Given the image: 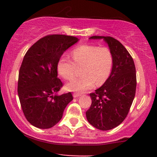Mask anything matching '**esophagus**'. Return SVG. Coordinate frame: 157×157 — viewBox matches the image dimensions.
<instances>
[{"label":"esophagus","mask_w":157,"mask_h":157,"mask_svg":"<svg viewBox=\"0 0 157 157\" xmlns=\"http://www.w3.org/2000/svg\"><path fill=\"white\" fill-rule=\"evenodd\" d=\"M80 96H81V94H80V93H74V94H73V96H74V98H77Z\"/></svg>","instance_id":"obj_1"}]
</instances>
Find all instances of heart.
<instances>
[{
	"label": "heart",
	"instance_id": "b5f03b06",
	"mask_svg": "<svg viewBox=\"0 0 157 157\" xmlns=\"http://www.w3.org/2000/svg\"><path fill=\"white\" fill-rule=\"evenodd\" d=\"M74 61L67 55L58 60L57 68L60 75L66 80L75 76L77 65L84 66L82 71L83 76L74 78L67 83V89L73 92H85L93 88L95 84L102 85L109 77L113 58L110 49L93 45H83L74 48L71 52Z\"/></svg>",
	"mask_w": 157,
	"mask_h": 157
}]
</instances>
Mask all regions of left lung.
<instances>
[{"label": "left lung", "mask_w": 157, "mask_h": 157, "mask_svg": "<svg viewBox=\"0 0 157 157\" xmlns=\"http://www.w3.org/2000/svg\"><path fill=\"white\" fill-rule=\"evenodd\" d=\"M90 39H103L113 58L110 75L101 87L90 94L92 104L86 112L90 124L108 131L119 125L128 115L135 96V65L127 49L114 38L95 36Z\"/></svg>", "instance_id": "1"}]
</instances>
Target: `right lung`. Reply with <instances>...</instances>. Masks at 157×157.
<instances>
[{
  "mask_svg": "<svg viewBox=\"0 0 157 157\" xmlns=\"http://www.w3.org/2000/svg\"><path fill=\"white\" fill-rule=\"evenodd\" d=\"M79 41L65 35H50L39 39L25 55L19 72L18 92L25 117L41 129L53 127L61 119L73 99L71 93L59 95L62 82L57 64L64 52Z\"/></svg>",
  "mask_w": 157,
  "mask_h": 157,
  "instance_id": "add662e5",
  "label": "right lung"
}]
</instances>
